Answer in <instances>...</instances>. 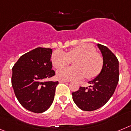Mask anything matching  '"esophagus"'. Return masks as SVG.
Returning a JSON list of instances; mask_svg holds the SVG:
<instances>
[{
	"instance_id": "34e87169",
	"label": "esophagus",
	"mask_w": 131,
	"mask_h": 131,
	"mask_svg": "<svg viewBox=\"0 0 131 131\" xmlns=\"http://www.w3.org/2000/svg\"><path fill=\"white\" fill-rule=\"evenodd\" d=\"M59 83H67V82H68V81H66V80H59Z\"/></svg>"
}]
</instances>
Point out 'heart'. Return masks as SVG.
Instances as JSON below:
<instances>
[{
    "label": "heart",
    "instance_id": "heart-1",
    "mask_svg": "<svg viewBox=\"0 0 131 131\" xmlns=\"http://www.w3.org/2000/svg\"><path fill=\"white\" fill-rule=\"evenodd\" d=\"M75 59L73 67H64L57 72V78L61 80H78L86 76L87 79L94 78L101 72L103 59L95 51L92 45L88 43L79 45L67 52L61 50L54 51L52 56V65L60 68L68 64L70 59Z\"/></svg>",
    "mask_w": 131,
    "mask_h": 131
}]
</instances>
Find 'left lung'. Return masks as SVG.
<instances>
[{"label":"left lung","instance_id":"8db88e82","mask_svg":"<svg viewBox=\"0 0 131 131\" xmlns=\"http://www.w3.org/2000/svg\"><path fill=\"white\" fill-rule=\"evenodd\" d=\"M103 59L101 71L94 79L89 81L92 86L79 88L72 92L73 101L80 109L92 111L103 107L115 91L119 81V62L109 49L97 44Z\"/></svg>","mask_w":131,"mask_h":131}]
</instances>
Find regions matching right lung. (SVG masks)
Here are the masks:
<instances>
[{"mask_svg":"<svg viewBox=\"0 0 131 131\" xmlns=\"http://www.w3.org/2000/svg\"><path fill=\"white\" fill-rule=\"evenodd\" d=\"M52 49L37 48L20 56L12 68V85L22 106L35 113L48 109L58 81H46L56 75L52 70Z\"/></svg>","mask_w":131,"mask_h":131,"instance_id":"1","label":"right lung"}]
</instances>
